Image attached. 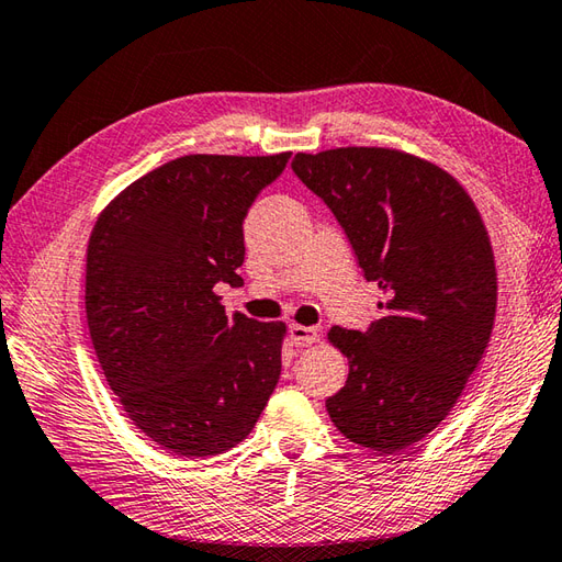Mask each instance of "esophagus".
Masks as SVG:
<instances>
[{"label":"esophagus","mask_w":562,"mask_h":562,"mask_svg":"<svg viewBox=\"0 0 562 562\" xmlns=\"http://www.w3.org/2000/svg\"><path fill=\"white\" fill-rule=\"evenodd\" d=\"M290 336H292V340H294V346H300V348H304V346H314L316 340H318V331L314 326H302V324H292L290 326Z\"/></svg>","instance_id":"34e87169"}]
</instances>
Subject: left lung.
<instances>
[{
    "label": "left lung",
    "mask_w": 562,
    "mask_h": 562,
    "mask_svg": "<svg viewBox=\"0 0 562 562\" xmlns=\"http://www.w3.org/2000/svg\"><path fill=\"white\" fill-rule=\"evenodd\" d=\"M292 168L382 290L366 334L328 331L348 380L326 412L348 441L400 453L446 419L487 350L497 268L485 222L453 175L406 150L296 153Z\"/></svg>",
    "instance_id": "8db88e82"
}]
</instances>
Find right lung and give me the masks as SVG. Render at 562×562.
I'll use <instances>...</instances> for the list:
<instances>
[{"instance_id":"1","label":"right lung","mask_w":562,"mask_h":562,"mask_svg":"<svg viewBox=\"0 0 562 562\" xmlns=\"http://www.w3.org/2000/svg\"><path fill=\"white\" fill-rule=\"evenodd\" d=\"M274 156H182L131 182L87 244L94 353L140 434L182 458L218 456L252 431L282 370V322L226 314L248 206L284 170Z\"/></svg>"}]
</instances>
